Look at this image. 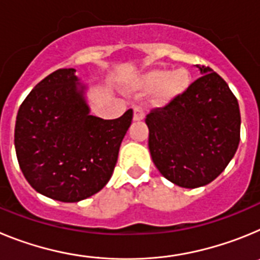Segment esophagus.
Segmentation results:
<instances>
[{
	"mask_svg": "<svg viewBox=\"0 0 260 260\" xmlns=\"http://www.w3.org/2000/svg\"><path fill=\"white\" fill-rule=\"evenodd\" d=\"M144 118V108L142 105H137L134 108V121H141Z\"/></svg>",
	"mask_w": 260,
	"mask_h": 260,
	"instance_id": "esophagus-1",
	"label": "esophagus"
}]
</instances>
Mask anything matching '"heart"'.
<instances>
[{
    "label": "heart",
    "mask_w": 260,
    "mask_h": 260,
    "mask_svg": "<svg viewBox=\"0 0 260 260\" xmlns=\"http://www.w3.org/2000/svg\"><path fill=\"white\" fill-rule=\"evenodd\" d=\"M190 75L186 70H153L142 80L141 87L152 92L158 89V100L169 102L176 96L181 95L190 84Z\"/></svg>",
    "instance_id": "obj_1"
}]
</instances>
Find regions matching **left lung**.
Segmentation results:
<instances>
[{"mask_svg": "<svg viewBox=\"0 0 260 260\" xmlns=\"http://www.w3.org/2000/svg\"><path fill=\"white\" fill-rule=\"evenodd\" d=\"M199 69L201 78L146 117L153 164L167 180L187 189L212 182L240 143L237 99L212 69Z\"/></svg>", "mask_w": 260, "mask_h": 260, "instance_id": "8db88e82", "label": "left lung"}]
</instances>
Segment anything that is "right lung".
Returning a JSON list of instances; mask_svg holds the SVG:
<instances>
[{
	"instance_id": "right-lung-1",
	"label": "right lung",
	"mask_w": 260,
	"mask_h": 260,
	"mask_svg": "<svg viewBox=\"0 0 260 260\" xmlns=\"http://www.w3.org/2000/svg\"><path fill=\"white\" fill-rule=\"evenodd\" d=\"M74 69L39 82L19 107L14 133L18 162L29 185L66 203L96 194L110 180L133 109L119 118L89 114Z\"/></svg>"
}]
</instances>
